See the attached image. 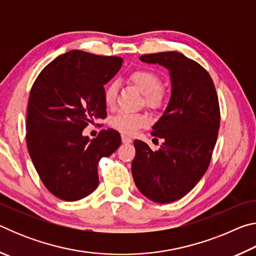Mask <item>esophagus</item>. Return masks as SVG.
I'll list each match as a JSON object with an SVG mask.
<instances>
[{
  "mask_svg": "<svg viewBox=\"0 0 256 256\" xmlns=\"http://www.w3.org/2000/svg\"><path fill=\"white\" fill-rule=\"evenodd\" d=\"M122 142L124 144H131L132 142V138H128V136H122Z\"/></svg>",
  "mask_w": 256,
  "mask_h": 256,
  "instance_id": "34e87169",
  "label": "esophagus"
}]
</instances>
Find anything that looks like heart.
<instances>
[{
	"instance_id": "obj_1",
	"label": "heart",
	"mask_w": 256,
	"mask_h": 256,
	"mask_svg": "<svg viewBox=\"0 0 256 256\" xmlns=\"http://www.w3.org/2000/svg\"><path fill=\"white\" fill-rule=\"evenodd\" d=\"M128 80L136 86L142 94H144L146 105L152 108H159L164 102V92L160 89L162 80L150 70H136L132 72ZM118 86L116 82L108 84L104 92L105 104L110 107L115 104L118 96ZM149 124V118L144 114H131V112H118L110 118V126L123 134L136 133L138 128H144Z\"/></svg>"
}]
</instances>
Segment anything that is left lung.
<instances>
[{
	"instance_id": "obj_1",
	"label": "left lung",
	"mask_w": 256,
	"mask_h": 256,
	"mask_svg": "<svg viewBox=\"0 0 256 256\" xmlns=\"http://www.w3.org/2000/svg\"><path fill=\"white\" fill-rule=\"evenodd\" d=\"M140 60L170 71L172 94L151 132L162 144L152 151L134 141L132 176L149 200L170 203L186 196L208 170L220 125L218 96L209 73L178 52L142 55Z\"/></svg>"
}]
</instances>
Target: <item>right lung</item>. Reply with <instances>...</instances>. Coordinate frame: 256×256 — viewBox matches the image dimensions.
I'll use <instances>...</instances> for the list:
<instances>
[{
  "label": "right lung",
  "instance_id": "1",
  "mask_svg": "<svg viewBox=\"0 0 256 256\" xmlns=\"http://www.w3.org/2000/svg\"><path fill=\"white\" fill-rule=\"evenodd\" d=\"M122 58L82 50L62 54L44 68L30 90L27 146L46 188L64 201H78L97 188L98 164L120 146L115 130L90 140L89 123L107 116L105 86Z\"/></svg>",
  "mask_w": 256,
  "mask_h": 256
}]
</instances>
